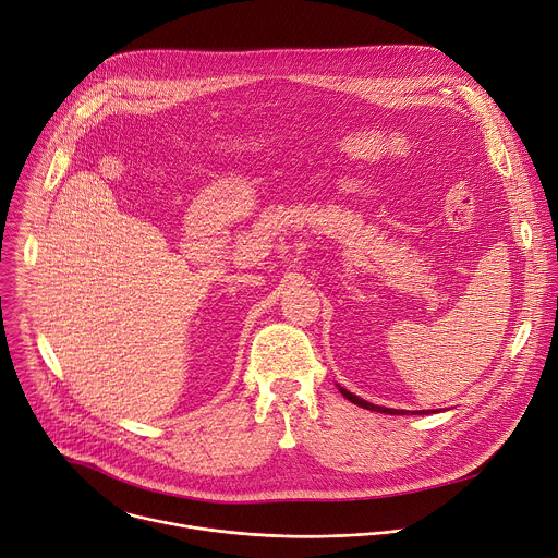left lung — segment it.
Returning a JSON list of instances; mask_svg holds the SVG:
<instances>
[{
	"label": "left lung",
	"instance_id": "1",
	"mask_svg": "<svg viewBox=\"0 0 558 558\" xmlns=\"http://www.w3.org/2000/svg\"><path fill=\"white\" fill-rule=\"evenodd\" d=\"M341 392H343V397H345V399H350L354 405H361V408H365V410L386 412V414H408V412H401V410H392V408H381V405H375V403H367V401L359 399L356 395H352V392H348V390H343V388H341Z\"/></svg>",
	"mask_w": 558,
	"mask_h": 558
}]
</instances>
